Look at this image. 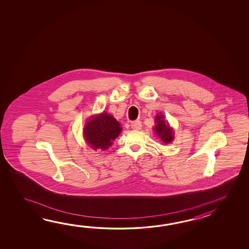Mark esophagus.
<instances>
[{
    "instance_id": "esophagus-1",
    "label": "esophagus",
    "mask_w": 249,
    "mask_h": 249,
    "mask_svg": "<svg viewBox=\"0 0 249 249\" xmlns=\"http://www.w3.org/2000/svg\"><path fill=\"white\" fill-rule=\"evenodd\" d=\"M142 122L141 121H133V122L131 124V127H132V129L133 130H135V131H139V130H141L142 129Z\"/></svg>"
}]
</instances>
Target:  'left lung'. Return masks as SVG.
<instances>
[{
	"label": "left lung",
	"instance_id": "left-lung-1",
	"mask_svg": "<svg viewBox=\"0 0 249 249\" xmlns=\"http://www.w3.org/2000/svg\"><path fill=\"white\" fill-rule=\"evenodd\" d=\"M156 125L154 131L158 134L161 141L164 143H169L174 140V130L170 127L169 124L165 122L163 115H157L155 118Z\"/></svg>",
	"mask_w": 249,
	"mask_h": 249
}]
</instances>
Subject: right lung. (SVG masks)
Masks as SVG:
<instances>
[{
  "label": "right lung",
  "mask_w": 249,
  "mask_h": 249,
  "mask_svg": "<svg viewBox=\"0 0 249 249\" xmlns=\"http://www.w3.org/2000/svg\"><path fill=\"white\" fill-rule=\"evenodd\" d=\"M122 127L115 117L107 114L90 117L84 128V137L90 148L94 150H106L120 134Z\"/></svg>",
  "instance_id": "obj_1"
}]
</instances>
